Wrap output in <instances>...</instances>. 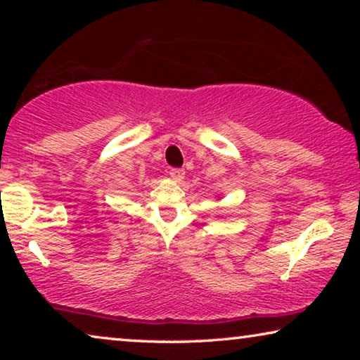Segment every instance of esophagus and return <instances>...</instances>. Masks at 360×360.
Returning <instances> with one entry per match:
<instances>
[{
  "instance_id": "1",
  "label": "esophagus",
  "mask_w": 360,
  "mask_h": 360,
  "mask_svg": "<svg viewBox=\"0 0 360 360\" xmlns=\"http://www.w3.org/2000/svg\"><path fill=\"white\" fill-rule=\"evenodd\" d=\"M169 174L175 181H181L185 176V170L184 169H170Z\"/></svg>"
}]
</instances>
